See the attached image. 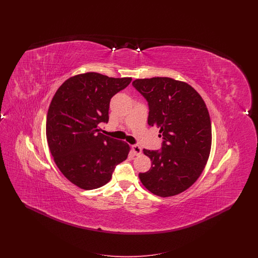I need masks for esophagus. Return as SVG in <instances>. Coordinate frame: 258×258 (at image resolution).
<instances>
[{"label":"esophagus","instance_id":"34e87169","mask_svg":"<svg viewBox=\"0 0 258 258\" xmlns=\"http://www.w3.org/2000/svg\"><path fill=\"white\" fill-rule=\"evenodd\" d=\"M132 150H133V152H134V154H135V156H139V155H141V153H142V149L139 147L138 145H133V146H132Z\"/></svg>","mask_w":258,"mask_h":258}]
</instances>
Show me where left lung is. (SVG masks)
I'll return each instance as SVG.
<instances>
[{
    "label": "left lung",
    "instance_id": "1",
    "mask_svg": "<svg viewBox=\"0 0 258 258\" xmlns=\"http://www.w3.org/2000/svg\"><path fill=\"white\" fill-rule=\"evenodd\" d=\"M135 89L147 99L148 123L160 128L161 151L143 150L152 160L139 173L142 184L160 197L177 196L197 182L208 161L212 126L207 106L187 83L169 77L136 79Z\"/></svg>",
    "mask_w": 258,
    "mask_h": 258
}]
</instances>
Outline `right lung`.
<instances>
[{
    "label": "right lung",
    "instance_id": "obj_1",
    "mask_svg": "<svg viewBox=\"0 0 258 258\" xmlns=\"http://www.w3.org/2000/svg\"><path fill=\"white\" fill-rule=\"evenodd\" d=\"M131 81L98 73L77 74L51 100L46 119L50 152L62 175L80 188L107 184L115 166L127 158L128 144L100 134L98 124L108 122L111 98Z\"/></svg>",
    "mask_w": 258,
    "mask_h": 258
}]
</instances>
